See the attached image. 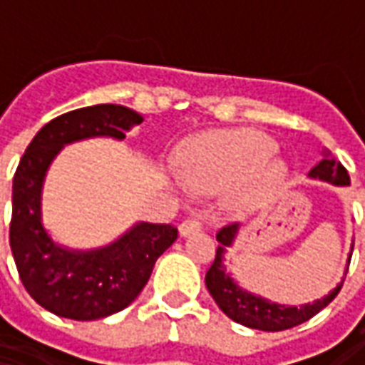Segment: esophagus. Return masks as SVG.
Wrapping results in <instances>:
<instances>
[{"mask_svg": "<svg viewBox=\"0 0 365 365\" xmlns=\"http://www.w3.org/2000/svg\"><path fill=\"white\" fill-rule=\"evenodd\" d=\"M201 227H203L201 219H197V217H187L180 225V235L185 237V235H191V232H197V230H201Z\"/></svg>", "mask_w": 365, "mask_h": 365, "instance_id": "1", "label": "esophagus"}]
</instances>
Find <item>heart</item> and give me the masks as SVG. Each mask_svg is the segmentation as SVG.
<instances>
[{
  "label": "heart",
  "mask_w": 365,
  "mask_h": 365,
  "mask_svg": "<svg viewBox=\"0 0 365 365\" xmlns=\"http://www.w3.org/2000/svg\"><path fill=\"white\" fill-rule=\"evenodd\" d=\"M275 148L269 136L250 128L195 136L180 154L183 182L201 193L238 183L240 195L250 199L283 175L282 164L269 160Z\"/></svg>",
  "instance_id": "b5f03b06"
}]
</instances>
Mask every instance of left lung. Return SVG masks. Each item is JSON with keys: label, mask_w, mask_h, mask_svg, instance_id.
<instances>
[{"label": "left lung", "mask_w": 365, "mask_h": 365, "mask_svg": "<svg viewBox=\"0 0 365 365\" xmlns=\"http://www.w3.org/2000/svg\"><path fill=\"white\" fill-rule=\"evenodd\" d=\"M313 178L324 180V182L336 183V185H348L350 175L346 172V168L332 158H322L317 166L311 170ZM238 225L229 222L217 232V254L211 264V268L205 274V285L209 293L213 295L215 303L221 307V311L235 322H240L245 327L258 330H268V332H277V330H287L297 327L301 322L313 319L314 314L322 311L329 305L332 299L336 297L338 291L342 285H338L336 289L324 299L314 301L313 305L303 307H283L277 303H269L268 299L256 297L252 293H246L238 287L237 283L230 279V275L225 272L222 266V252L227 246L232 245L235 235H237Z\"/></svg>", "instance_id": "obj_1"}]
</instances>
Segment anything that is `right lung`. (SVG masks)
Segmentation results:
<instances>
[{
    "mask_svg": "<svg viewBox=\"0 0 365 365\" xmlns=\"http://www.w3.org/2000/svg\"><path fill=\"white\" fill-rule=\"evenodd\" d=\"M138 123L143 117L123 105L68 111L36 133L15 170L9 225L15 266L29 295L58 317L96 321L123 311L143 291L160 254L178 238L174 225L140 222L101 250L70 252L54 245L41 225V187L60 148L90 136L125 138V130Z\"/></svg>",
    "mask_w": 365,
    "mask_h": 365,
    "instance_id": "add662e5",
    "label": "right lung"
}]
</instances>
